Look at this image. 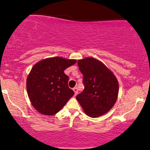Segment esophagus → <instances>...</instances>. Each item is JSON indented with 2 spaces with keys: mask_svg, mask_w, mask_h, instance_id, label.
I'll use <instances>...</instances> for the list:
<instances>
[{
  "mask_svg": "<svg viewBox=\"0 0 150 150\" xmlns=\"http://www.w3.org/2000/svg\"><path fill=\"white\" fill-rule=\"evenodd\" d=\"M73 91H74L75 92V95H77V94H78V89H77V87H74L73 88Z\"/></svg>",
  "mask_w": 150,
  "mask_h": 150,
  "instance_id": "esophagus-1",
  "label": "esophagus"
}]
</instances>
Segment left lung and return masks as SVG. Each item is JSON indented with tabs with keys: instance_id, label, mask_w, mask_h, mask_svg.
Segmentation results:
<instances>
[{
	"instance_id": "left-lung-1",
	"label": "left lung",
	"mask_w": 150,
	"mask_h": 150,
	"mask_svg": "<svg viewBox=\"0 0 150 150\" xmlns=\"http://www.w3.org/2000/svg\"><path fill=\"white\" fill-rule=\"evenodd\" d=\"M85 88L76 98L86 115L96 118L110 110L117 100L118 81L114 73L94 57L78 60Z\"/></svg>"
}]
</instances>
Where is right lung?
Masks as SVG:
<instances>
[{"instance_id": "obj_1", "label": "right lung", "mask_w": 150, "mask_h": 150, "mask_svg": "<svg viewBox=\"0 0 150 150\" xmlns=\"http://www.w3.org/2000/svg\"><path fill=\"white\" fill-rule=\"evenodd\" d=\"M76 62V59L54 57L33 66L28 75L26 88L31 104L40 114L55 115L74 95L68 87L69 77L64 70Z\"/></svg>"}]
</instances>
